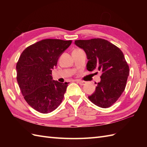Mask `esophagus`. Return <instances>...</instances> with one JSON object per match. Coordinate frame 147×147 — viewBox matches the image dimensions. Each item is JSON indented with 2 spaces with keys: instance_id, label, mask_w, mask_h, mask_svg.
Here are the masks:
<instances>
[{
  "instance_id": "esophagus-1",
  "label": "esophagus",
  "mask_w": 147,
  "mask_h": 147,
  "mask_svg": "<svg viewBox=\"0 0 147 147\" xmlns=\"http://www.w3.org/2000/svg\"><path fill=\"white\" fill-rule=\"evenodd\" d=\"M77 83H79L81 85H85L86 83V82H85V81H81V80H77Z\"/></svg>"
}]
</instances>
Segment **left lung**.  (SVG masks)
Masks as SVG:
<instances>
[{
  "mask_svg": "<svg viewBox=\"0 0 147 147\" xmlns=\"http://www.w3.org/2000/svg\"><path fill=\"white\" fill-rule=\"evenodd\" d=\"M74 43L83 49L88 59L89 71H101V81L90 101L102 108H108L120 97L126 88L129 68L123 52L117 46L102 38L78 40Z\"/></svg>",
  "mask_w": 147,
  "mask_h": 147,
  "instance_id": "1",
  "label": "left lung"
}]
</instances>
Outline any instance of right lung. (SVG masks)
Here are the masks:
<instances>
[{
  "mask_svg": "<svg viewBox=\"0 0 147 147\" xmlns=\"http://www.w3.org/2000/svg\"><path fill=\"white\" fill-rule=\"evenodd\" d=\"M72 40L45 39L28 47L16 64L17 81L22 95L31 107L47 114L57 109L69 83L53 80L52 71Z\"/></svg>",
  "mask_w": 147,
  "mask_h": 147,
  "instance_id": "add662e5",
  "label": "right lung"
}]
</instances>
